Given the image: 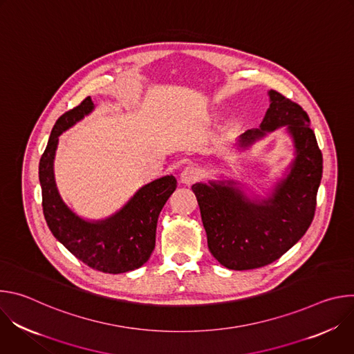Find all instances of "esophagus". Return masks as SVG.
I'll return each instance as SVG.
<instances>
[{"label": "esophagus", "instance_id": "34e87169", "mask_svg": "<svg viewBox=\"0 0 354 354\" xmlns=\"http://www.w3.org/2000/svg\"><path fill=\"white\" fill-rule=\"evenodd\" d=\"M198 176H200V174L194 167H186L180 174V183L189 186V185L194 183L198 179Z\"/></svg>", "mask_w": 354, "mask_h": 354}]
</instances>
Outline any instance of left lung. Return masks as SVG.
Here are the masks:
<instances>
[{"mask_svg":"<svg viewBox=\"0 0 354 354\" xmlns=\"http://www.w3.org/2000/svg\"><path fill=\"white\" fill-rule=\"evenodd\" d=\"M270 105L259 129L242 133L236 151L249 149L269 133L286 127L294 158L283 178L259 196L239 180L221 179L192 186L212 255L227 269L249 270L277 261L310 228L322 179V153L307 112L270 89ZM248 192H250L248 189Z\"/></svg>","mask_w":354,"mask_h":354,"instance_id":"1","label":"left lung"}]
</instances>
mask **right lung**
<instances>
[{
	"instance_id": "right-lung-1",
	"label": "right lung",
	"mask_w": 354,
	"mask_h": 354,
	"mask_svg": "<svg viewBox=\"0 0 354 354\" xmlns=\"http://www.w3.org/2000/svg\"><path fill=\"white\" fill-rule=\"evenodd\" d=\"M93 109L91 96L85 97L59 118L50 134L39 162L43 214L55 238L75 258L99 272L119 274L141 268L153 254L158 216L176 189V179L167 175L141 186L120 210L102 220H86L71 210L55 178L59 137Z\"/></svg>"
}]
</instances>
